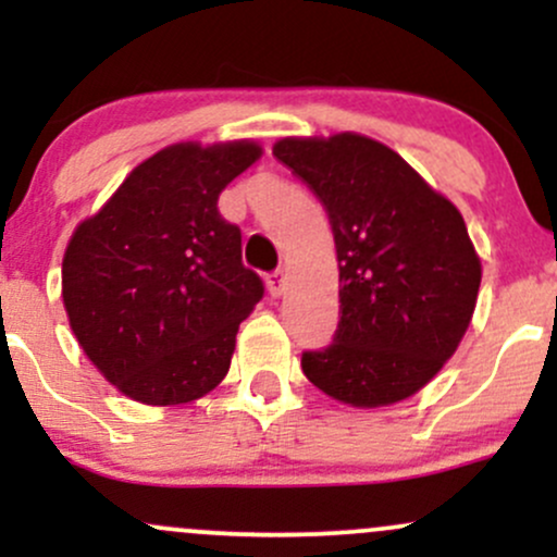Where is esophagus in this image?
Listing matches in <instances>:
<instances>
[{"label": "esophagus", "instance_id": "34e87169", "mask_svg": "<svg viewBox=\"0 0 557 557\" xmlns=\"http://www.w3.org/2000/svg\"><path fill=\"white\" fill-rule=\"evenodd\" d=\"M267 287H270V293L274 298L283 296L285 290V272H272L270 277H267Z\"/></svg>", "mask_w": 557, "mask_h": 557}]
</instances>
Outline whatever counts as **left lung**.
I'll list each match as a JSON object with an SVG mask.
<instances>
[{"mask_svg": "<svg viewBox=\"0 0 557 557\" xmlns=\"http://www.w3.org/2000/svg\"><path fill=\"white\" fill-rule=\"evenodd\" d=\"M272 154L324 203L341 270L335 341L300 367L354 408L411 398L456 354L482 261L461 212L411 164L361 133L280 138Z\"/></svg>", "mask_w": 557, "mask_h": 557, "instance_id": "obj_1", "label": "left lung"}]
</instances>
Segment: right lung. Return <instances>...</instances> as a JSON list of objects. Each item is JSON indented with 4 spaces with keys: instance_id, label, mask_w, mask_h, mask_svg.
Here are the masks:
<instances>
[{
    "instance_id": "1",
    "label": "right lung",
    "mask_w": 557,
    "mask_h": 557,
    "mask_svg": "<svg viewBox=\"0 0 557 557\" xmlns=\"http://www.w3.org/2000/svg\"><path fill=\"white\" fill-rule=\"evenodd\" d=\"M259 157L257 140L172 144L75 227L62 259L70 330L127 398L183 406L225 380L264 285L216 198Z\"/></svg>"
}]
</instances>
